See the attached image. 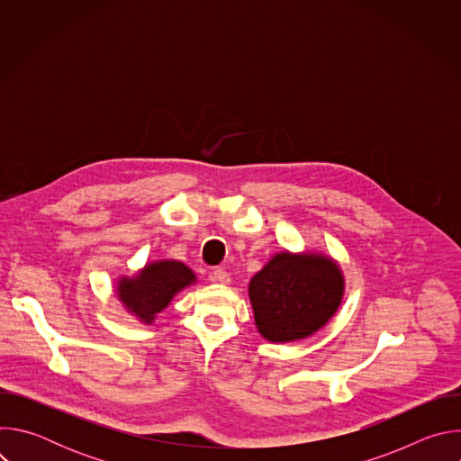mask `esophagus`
I'll return each instance as SVG.
<instances>
[{
	"mask_svg": "<svg viewBox=\"0 0 461 461\" xmlns=\"http://www.w3.org/2000/svg\"><path fill=\"white\" fill-rule=\"evenodd\" d=\"M210 277H212V281L221 283V285H228L230 283V274L224 268H215Z\"/></svg>",
	"mask_w": 461,
	"mask_h": 461,
	"instance_id": "34e87169",
	"label": "esophagus"
}]
</instances>
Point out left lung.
<instances>
[{"instance_id":"8db88e82","label":"left lung","mask_w":461,"mask_h":461,"mask_svg":"<svg viewBox=\"0 0 461 461\" xmlns=\"http://www.w3.org/2000/svg\"><path fill=\"white\" fill-rule=\"evenodd\" d=\"M343 274L330 257L277 253L249 283L260 336L274 343L303 339L322 328L343 299Z\"/></svg>"}]
</instances>
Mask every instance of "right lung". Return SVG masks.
<instances>
[{
    "mask_svg": "<svg viewBox=\"0 0 461 461\" xmlns=\"http://www.w3.org/2000/svg\"><path fill=\"white\" fill-rule=\"evenodd\" d=\"M194 283V274L178 260H158L139 276L118 283V299L144 322H151L173 295Z\"/></svg>",
    "mask_w": 461,
    "mask_h": 461,
    "instance_id": "1",
    "label": "right lung"
}]
</instances>
